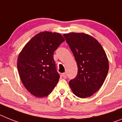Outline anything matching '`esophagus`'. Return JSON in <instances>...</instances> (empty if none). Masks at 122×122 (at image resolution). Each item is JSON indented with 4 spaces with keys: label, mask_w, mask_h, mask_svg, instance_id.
Here are the masks:
<instances>
[{
    "label": "esophagus",
    "mask_w": 122,
    "mask_h": 122,
    "mask_svg": "<svg viewBox=\"0 0 122 122\" xmlns=\"http://www.w3.org/2000/svg\"><path fill=\"white\" fill-rule=\"evenodd\" d=\"M63 78L64 79H66V77H67V76H66V72H64V73L63 74Z\"/></svg>",
    "instance_id": "obj_1"
}]
</instances>
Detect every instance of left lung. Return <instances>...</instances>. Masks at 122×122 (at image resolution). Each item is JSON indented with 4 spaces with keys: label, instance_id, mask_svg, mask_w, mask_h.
I'll list each match as a JSON object with an SVG mask.
<instances>
[{
    "label": "left lung",
    "instance_id": "8db88e82",
    "mask_svg": "<svg viewBox=\"0 0 122 122\" xmlns=\"http://www.w3.org/2000/svg\"><path fill=\"white\" fill-rule=\"evenodd\" d=\"M76 61L78 71L69 82L77 97L92 96L104 84L108 71V60L102 45L94 37L84 33L64 34Z\"/></svg>",
    "mask_w": 122,
    "mask_h": 122
}]
</instances>
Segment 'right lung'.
Listing matches in <instances>:
<instances>
[{
  "mask_svg": "<svg viewBox=\"0 0 122 122\" xmlns=\"http://www.w3.org/2000/svg\"><path fill=\"white\" fill-rule=\"evenodd\" d=\"M64 38L60 33L40 32L25 45L18 55L17 68L27 91L37 97H46L59 79L53 54Z\"/></svg>",
  "mask_w": 122,
  "mask_h": 122,
  "instance_id": "obj_1",
  "label": "right lung"
}]
</instances>
